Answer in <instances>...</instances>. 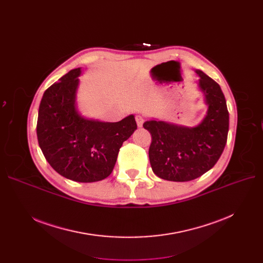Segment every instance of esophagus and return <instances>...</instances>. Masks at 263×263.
<instances>
[{
  "mask_svg": "<svg viewBox=\"0 0 263 263\" xmlns=\"http://www.w3.org/2000/svg\"><path fill=\"white\" fill-rule=\"evenodd\" d=\"M135 120H136V123H137V127H143V123H144V118L142 117V116H140V115H137L136 117H135Z\"/></svg>",
  "mask_w": 263,
  "mask_h": 263,
  "instance_id": "1",
  "label": "esophagus"
}]
</instances>
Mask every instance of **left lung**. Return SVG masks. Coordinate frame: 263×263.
Instances as JSON below:
<instances>
[{
    "label": "left lung",
    "mask_w": 263,
    "mask_h": 263,
    "mask_svg": "<svg viewBox=\"0 0 263 263\" xmlns=\"http://www.w3.org/2000/svg\"><path fill=\"white\" fill-rule=\"evenodd\" d=\"M198 87L208 106L195 127L150 119L143 127L150 132L149 161L154 173L168 181L184 182L211 170L223 154L229 129V113L219 85L201 70H195Z\"/></svg>",
    "instance_id": "1"
}]
</instances>
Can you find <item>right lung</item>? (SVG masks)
Returning a JSON list of instances; mask_svg holds the SVG:
<instances>
[{
  "label": "right lung",
  "mask_w": 263,
  "mask_h": 263,
  "mask_svg": "<svg viewBox=\"0 0 263 263\" xmlns=\"http://www.w3.org/2000/svg\"><path fill=\"white\" fill-rule=\"evenodd\" d=\"M81 73V68L72 69L45 91L37 139L55 172L77 182H96L113 172L122 143L137 126L134 115L118 122L82 116L76 102Z\"/></svg>",
  "instance_id": "1"
}]
</instances>
